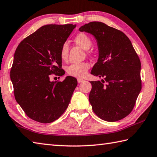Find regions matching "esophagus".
Returning <instances> with one entry per match:
<instances>
[{
  "label": "esophagus",
  "instance_id": "1",
  "mask_svg": "<svg viewBox=\"0 0 157 157\" xmlns=\"http://www.w3.org/2000/svg\"><path fill=\"white\" fill-rule=\"evenodd\" d=\"M82 82H84V79H82V78H78V82L79 83H82Z\"/></svg>",
  "mask_w": 157,
  "mask_h": 157
}]
</instances>
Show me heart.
Segmentation results:
<instances>
[{
  "mask_svg": "<svg viewBox=\"0 0 157 157\" xmlns=\"http://www.w3.org/2000/svg\"><path fill=\"white\" fill-rule=\"evenodd\" d=\"M74 41L76 44L80 46L84 50H88L92 45V40L90 36L84 33H79L75 36ZM69 44L64 43L61 46L60 56L63 60H66L69 55ZM90 69V64L87 63H74L67 67V72L71 76L75 78H82L86 74Z\"/></svg>",
  "mask_w": 157,
  "mask_h": 157,
  "instance_id": "b5f03b06",
  "label": "heart"
}]
</instances>
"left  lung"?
<instances>
[{
	"instance_id": "left-lung-1",
	"label": "left lung",
	"mask_w": 157,
	"mask_h": 157,
	"mask_svg": "<svg viewBox=\"0 0 157 157\" xmlns=\"http://www.w3.org/2000/svg\"><path fill=\"white\" fill-rule=\"evenodd\" d=\"M79 30L96 38L99 56L91 74L104 78L102 82H90L92 109L103 121H120L132 112L142 89L140 58L121 30L100 21L86 24Z\"/></svg>"
}]
</instances>
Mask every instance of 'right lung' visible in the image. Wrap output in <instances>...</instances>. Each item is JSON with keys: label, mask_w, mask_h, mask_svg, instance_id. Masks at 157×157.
Instances as JSON below:
<instances>
[{"label": "right lung", "mask_w": 157, "mask_h": 157, "mask_svg": "<svg viewBox=\"0 0 157 157\" xmlns=\"http://www.w3.org/2000/svg\"><path fill=\"white\" fill-rule=\"evenodd\" d=\"M75 25L48 24L24 39L15 52L10 77L15 99L28 117L41 123L59 118L68 107L78 81L67 77L51 82L52 74L62 76L61 46Z\"/></svg>", "instance_id": "add662e5"}]
</instances>
